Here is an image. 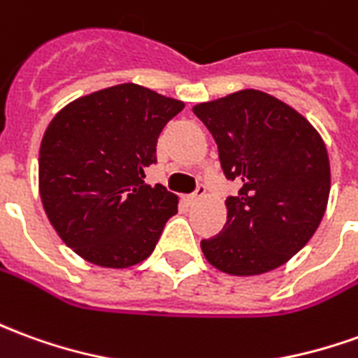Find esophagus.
Returning <instances> with one entry per match:
<instances>
[{"mask_svg": "<svg viewBox=\"0 0 358 358\" xmlns=\"http://www.w3.org/2000/svg\"><path fill=\"white\" fill-rule=\"evenodd\" d=\"M205 192H207V189H205L203 184H199L194 194H189V196H186V201H197V199H201V197L205 196Z\"/></svg>", "mask_w": 358, "mask_h": 358, "instance_id": "obj_1", "label": "esophagus"}]
</instances>
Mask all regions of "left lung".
I'll return each mask as SVG.
<instances>
[{
	"label": "left lung",
	"instance_id": "8db88e82",
	"mask_svg": "<svg viewBox=\"0 0 358 358\" xmlns=\"http://www.w3.org/2000/svg\"><path fill=\"white\" fill-rule=\"evenodd\" d=\"M194 114L211 131L224 176L227 222L201 240L207 262L229 275H259L306 246L326 213L329 159L308 120L271 94L246 89L201 102Z\"/></svg>",
	"mask_w": 358,
	"mask_h": 358
}]
</instances>
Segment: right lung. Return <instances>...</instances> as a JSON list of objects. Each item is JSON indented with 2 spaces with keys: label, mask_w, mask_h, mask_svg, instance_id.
Here are the masks:
<instances>
[{
  "label": "right lung",
  "mask_w": 358,
  "mask_h": 358,
  "mask_svg": "<svg viewBox=\"0 0 358 358\" xmlns=\"http://www.w3.org/2000/svg\"><path fill=\"white\" fill-rule=\"evenodd\" d=\"M184 102L124 83L57 112L40 143L44 211L75 254L102 267L136 266L153 254L178 197L147 186L157 139Z\"/></svg>",
  "instance_id": "1"
}]
</instances>
